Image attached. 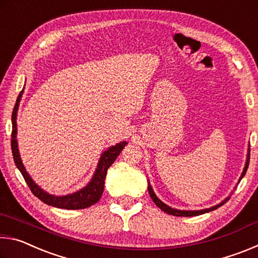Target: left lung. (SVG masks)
Wrapping results in <instances>:
<instances>
[{
  "label": "left lung",
  "mask_w": 258,
  "mask_h": 258,
  "mask_svg": "<svg viewBox=\"0 0 258 258\" xmlns=\"http://www.w3.org/2000/svg\"><path fill=\"white\" fill-rule=\"evenodd\" d=\"M249 158H250V154H248L246 166H244L243 172L241 174V177H240L239 181H241V178L244 176V174H246V172H247L248 165H249ZM148 190H149L150 197H151L152 200H154V203L156 204V206H158L161 209V211L169 214V215H173V216H197V215H202V214L214 211V209H216V208H218L220 206H222V205H224V203H226L229 200V198H226L224 202L221 203L220 205H216V206H214L212 208L203 209V211H178V209H174V208H171L169 206H167V205H165L163 202H161V200H159L158 198H157V196L155 195V192H154V190H152V187L150 186V184L148 185Z\"/></svg>",
  "instance_id": "1"
}]
</instances>
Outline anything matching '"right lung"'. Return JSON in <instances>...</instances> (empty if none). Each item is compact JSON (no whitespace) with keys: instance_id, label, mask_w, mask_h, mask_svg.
<instances>
[{"instance_id":"right-lung-1","label":"right lung","mask_w":258,"mask_h":258,"mask_svg":"<svg viewBox=\"0 0 258 258\" xmlns=\"http://www.w3.org/2000/svg\"><path fill=\"white\" fill-rule=\"evenodd\" d=\"M23 92V91H21ZM21 92L19 94L18 99H17L16 106L12 111V133H11V149L12 155H14L15 164L20 173L23 174L26 183L29 186L30 191L33 192L34 196L42 200L43 203L50 206L63 208V209H83L92 206L95 203H98L101 196L103 194V187H104V178L107 175L108 168L112 165L113 161L116 160L117 157L120 154V151L124 149V147L127 145V142H120L118 145L109 148L107 151H104L100 161L98 164V168L95 171L92 180L87 184L84 189L75 192V194L68 195V196H61V197H54V196L46 194L45 191H43L36 183H35L32 177L28 175V173L26 172L23 163H21L18 145H17V110H18L19 101L21 98Z\"/></svg>"}]
</instances>
